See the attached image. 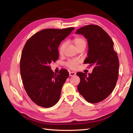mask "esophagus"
<instances>
[{"label": "esophagus", "mask_w": 133, "mask_h": 133, "mask_svg": "<svg viewBox=\"0 0 133 133\" xmlns=\"http://www.w3.org/2000/svg\"><path fill=\"white\" fill-rule=\"evenodd\" d=\"M69 75L70 77H72V76H75L76 75V72H70Z\"/></svg>", "instance_id": "1"}]
</instances>
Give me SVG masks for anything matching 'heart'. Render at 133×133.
<instances>
[{
  "mask_svg": "<svg viewBox=\"0 0 133 133\" xmlns=\"http://www.w3.org/2000/svg\"><path fill=\"white\" fill-rule=\"evenodd\" d=\"M72 43L74 44L75 47L77 48L79 46H82V45H86V43L84 39L82 37H76L72 41ZM66 42H63L62 43L61 46L59 47V52L60 54H62L63 53L64 50L65 48L66 47ZM80 63V61L78 59H72V60H70L66 63V66L69 67V68L75 70L78 67L79 63Z\"/></svg>",
  "mask_w": 133,
  "mask_h": 133,
  "instance_id": "obj_1",
  "label": "heart"
}]
</instances>
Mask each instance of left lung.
<instances>
[{
  "label": "left lung",
  "instance_id": "left-lung-1",
  "mask_svg": "<svg viewBox=\"0 0 133 133\" xmlns=\"http://www.w3.org/2000/svg\"><path fill=\"white\" fill-rule=\"evenodd\" d=\"M75 34L87 39L89 50L84 63L94 67L91 74L77 73L81 79L78 90L88 102H100L113 91L118 80L119 60L114 43L108 34L97 25H87Z\"/></svg>",
  "mask_w": 133,
  "mask_h": 133
}]
</instances>
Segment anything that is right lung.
Masks as SVG:
<instances>
[{"instance_id": "right-lung-1", "label": "right lung", "mask_w": 133, "mask_h": 133, "mask_svg": "<svg viewBox=\"0 0 133 133\" xmlns=\"http://www.w3.org/2000/svg\"><path fill=\"white\" fill-rule=\"evenodd\" d=\"M74 28L48 29L33 35L22 51L20 70L24 88L37 105L49 108L58 102L62 88L69 73L61 69L55 74L50 66L59 58L61 42Z\"/></svg>"}]
</instances>
